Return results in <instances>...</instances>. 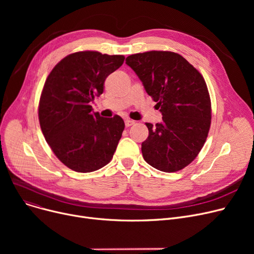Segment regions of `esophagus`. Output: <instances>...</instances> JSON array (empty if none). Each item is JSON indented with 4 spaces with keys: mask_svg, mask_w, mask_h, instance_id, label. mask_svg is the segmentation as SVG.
I'll list each match as a JSON object with an SVG mask.
<instances>
[{
    "mask_svg": "<svg viewBox=\"0 0 254 254\" xmlns=\"http://www.w3.org/2000/svg\"><path fill=\"white\" fill-rule=\"evenodd\" d=\"M125 124H126V127H128L134 126V125H135V122H134V120H131V119H126V120H125Z\"/></svg>",
    "mask_w": 254,
    "mask_h": 254,
    "instance_id": "1",
    "label": "esophagus"
}]
</instances>
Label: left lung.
Returning a JSON list of instances; mask_svg holds the SVG:
<instances>
[{"label":"left lung","mask_w":254,"mask_h":254,"mask_svg":"<svg viewBox=\"0 0 254 254\" xmlns=\"http://www.w3.org/2000/svg\"><path fill=\"white\" fill-rule=\"evenodd\" d=\"M146 92L156 102L163 122L146 124L145 162L167 173L189 166L201 151L211 125V101L205 80L178 53L148 51L127 58Z\"/></svg>","instance_id":"1"}]
</instances>
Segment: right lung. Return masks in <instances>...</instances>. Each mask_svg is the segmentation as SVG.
Segmentation results:
<instances>
[{"label": "right lung", "instance_id": "obj_1", "mask_svg": "<svg viewBox=\"0 0 254 254\" xmlns=\"http://www.w3.org/2000/svg\"><path fill=\"white\" fill-rule=\"evenodd\" d=\"M124 61V56L79 51L63 59L46 79L39 102L40 127L57 157L73 171H97L113 157L124 119L102 117L92 112L90 103Z\"/></svg>", "mask_w": 254, "mask_h": 254}]
</instances>
